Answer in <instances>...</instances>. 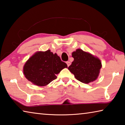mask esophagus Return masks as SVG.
<instances>
[{"label":"esophagus","mask_w":125,"mask_h":125,"mask_svg":"<svg viewBox=\"0 0 125 125\" xmlns=\"http://www.w3.org/2000/svg\"><path fill=\"white\" fill-rule=\"evenodd\" d=\"M66 63H67V66H68V67L70 66L71 65V62H70V61H67Z\"/></svg>","instance_id":"1"}]
</instances>
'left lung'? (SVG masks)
I'll return each instance as SVG.
<instances>
[{
    "mask_svg": "<svg viewBox=\"0 0 125 125\" xmlns=\"http://www.w3.org/2000/svg\"><path fill=\"white\" fill-rule=\"evenodd\" d=\"M72 55L74 61L68 69L75 78L84 83L96 80L102 67L100 59L80 49L73 52Z\"/></svg>",
    "mask_w": 125,
    "mask_h": 125,
    "instance_id": "left-lung-1",
    "label": "left lung"
}]
</instances>
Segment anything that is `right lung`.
I'll use <instances>...</instances> for the list:
<instances>
[{
    "label": "right lung",
    "mask_w": 125,
    "mask_h": 125,
    "mask_svg": "<svg viewBox=\"0 0 125 125\" xmlns=\"http://www.w3.org/2000/svg\"><path fill=\"white\" fill-rule=\"evenodd\" d=\"M67 65L61 61L56 53L50 50L38 52L31 56L23 68V72L28 80L33 84L44 86L57 78L56 74Z\"/></svg>",
    "instance_id": "1"
}]
</instances>
